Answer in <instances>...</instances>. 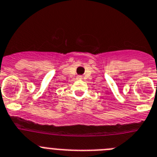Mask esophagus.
Returning a JSON list of instances; mask_svg holds the SVG:
<instances>
[{
	"label": "esophagus",
	"instance_id": "1",
	"mask_svg": "<svg viewBox=\"0 0 157 157\" xmlns=\"http://www.w3.org/2000/svg\"><path fill=\"white\" fill-rule=\"evenodd\" d=\"M77 77H78L79 79H81V77H82V76H77Z\"/></svg>",
	"mask_w": 157,
	"mask_h": 157
}]
</instances>
